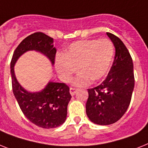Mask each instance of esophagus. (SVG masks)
Listing matches in <instances>:
<instances>
[{
  "mask_svg": "<svg viewBox=\"0 0 148 148\" xmlns=\"http://www.w3.org/2000/svg\"><path fill=\"white\" fill-rule=\"evenodd\" d=\"M77 91H78V89L74 88H69V93L71 95H75L76 94Z\"/></svg>",
  "mask_w": 148,
  "mask_h": 148,
  "instance_id": "1",
  "label": "esophagus"
}]
</instances>
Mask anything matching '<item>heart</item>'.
<instances>
[{"label":"heart","instance_id":"1","mask_svg":"<svg viewBox=\"0 0 148 148\" xmlns=\"http://www.w3.org/2000/svg\"><path fill=\"white\" fill-rule=\"evenodd\" d=\"M114 47L107 38L90 39L71 44L63 56H57L55 66L60 79L65 82L71 80L78 70L81 73L73 79L75 86L87 85L91 80L103 79L113 62Z\"/></svg>","mask_w":148,"mask_h":148}]
</instances>
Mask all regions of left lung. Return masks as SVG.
Wrapping results in <instances>:
<instances>
[{
	"instance_id": "left-lung-1",
	"label": "left lung",
	"mask_w": 148,
	"mask_h": 148,
	"mask_svg": "<svg viewBox=\"0 0 148 148\" xmlns=\"http://www.w3.org/2000/svg\"><path fill=\"white\" fill-rule=\"evenodd\" d=\"M116 49L113 65L101 85L88 89L86 114L92 123L110 125L119 120L131 102L135 78L133 62L129 51L116 35L107 32Z\"/></svg>"
}]
</instances>
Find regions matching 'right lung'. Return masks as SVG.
Returning a JSON list of instances; mask_svg holds the SVG:
<instances>
[{
    "instance_id": "1",
    "label": "right lung",
    "mask_w": 148,
    "mask_h": 148,
    "mask_svg": "<svg viewBox=\"0 0 148 148\" xmlns=\"http://www.w3.org/2000/svg\"><path fill=\"white\" fill-rule=\"evenodd\" d=\"M30 51L42 53L54 64L57 49L53 47V39L42 32H36L23 39L13 52L10 63V73L13 95L23 114L30 122L44 129H53L66 121L67 106L71 95L69 88L64 83L50 81L41 91L31 92L25 90L18 80L14 66L23 53Z\"/></svg>"
}]
</instances>
